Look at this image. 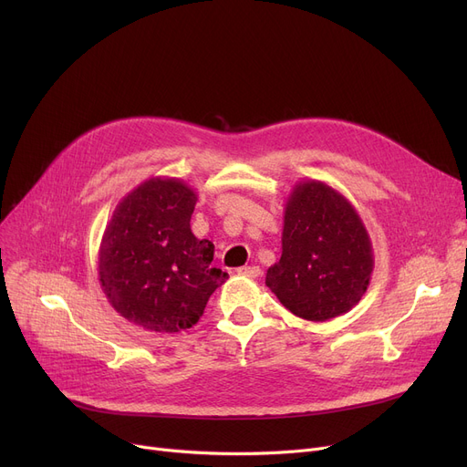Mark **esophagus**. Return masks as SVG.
Masks as SVG:
<instances>
[{
	"label": "esophagus",
	"instance_id": "obj_1",
	"mask_svg": "<svg viewBox=\"0 0 467 467\" xmlns=\"http://www.w3.org/2000/svg\"><path fill=\"white\" fill-rule=\"evenodd\" d=\"M236 273H238L240 276L257 278V276H261V268H259V266H255V265H252V266H240Z\"/></svg>",
	"mask_w": 467,
	"mask_h": 467
}]
</instances>
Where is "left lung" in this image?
I'll return each mask as SVG.
<instances>
[{"instance_id":"8db88e82","label":"left lung","mask_w":467,"mask_h":467,"mask_svg":"<svg viewBox=\"0 0 467 467\" xmlns=\"http://www.w3.org/2000/svg\"><path fill=\"white\" fill-rule=\"evenodd\" d=\"M373 273L369 234L354 206L322 182L296 185L285 204L282 257L265 284L310 322H326L359 303Z\"/></svg>"}]
</instances>
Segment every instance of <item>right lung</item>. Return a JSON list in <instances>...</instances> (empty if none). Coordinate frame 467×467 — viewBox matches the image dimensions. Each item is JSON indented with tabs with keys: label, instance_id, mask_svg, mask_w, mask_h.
<instances>
[{
	"label": "right lung",
	"instance_id": "right-lung-1",
	"mask_svg": "<svg viewBox=\"0 0 467 467\" xmlns=\"http://www.w3.org/2000/svg\"><path fill=\"white\" fill-rule=\"evenodd\" d=\"M196 194L180 180L143 182L106 227L98 275L111 306L159 333L192 327L229 275L212 266L213 244L191 233Z\"/></svg>",
	"mask_w": 467,
	"mask_h": 467
}]
</instances>
